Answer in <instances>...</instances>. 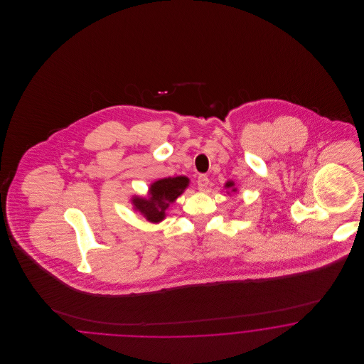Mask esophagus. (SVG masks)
<instances>
[{"label": "esophagus", "instance_id": "esophagus-1", "mask_svg": "<svg viewBox=\"0 0 364 364\" xmlns=\"http://www.w3.org/2000/svg\"><path fill=\"white\" fill-rule=\"evenodd\" d=\"M196 184H198V188H199V190H206L208 184H210V180H208V176H206V174H200V176L198 177V180H196Z\"/></svg>", "mask_w": 364, "mask_h": 364}]
</instances>
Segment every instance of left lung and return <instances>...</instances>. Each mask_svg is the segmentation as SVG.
<instances>
[{
    "label": "left lung",
    "instance_id": "1",
    "mask_svg": "<svg viewBox=\"0 0 364 364\" xmlns=\"http://www.w3.org/2000/svg\"><path fill=\"white\" fill-rule=\"evenodd\" d=\"M226 187H228V188H230V187H233V183H232V181H229V183H226Z\"/></svg>",
    "mask_w": 364,
    "mask_h": 364
}]
</instances>
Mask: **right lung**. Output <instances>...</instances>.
<instances>
[{
  "mask_svg": "<svg viewBox=\"0 0 364 364\" xmlns=\"http://www.w3.org/2000/svg\"><path fill=\"white\" fill-rule=\"evenodd\" d=\"M190 184V180L184 176L168 177L158 180L150 187L149 199L135 198L132 202L146 220L150 223H159L165 217V210L176 200L178 195L183 193Z\"/></svg>",
  "mask_w": 364,
  "mask_h": 364,
  "instance_id": "1",
  "label": "right lung"
}]
</instances>
